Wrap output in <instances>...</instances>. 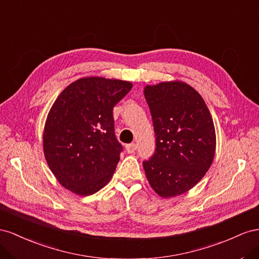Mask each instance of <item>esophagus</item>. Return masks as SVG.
I'll return each instance as SVG.
<instances>
[{"mask_svg":"<svg viewBox=\"0 0 259 259\" xmlns=\"http://www.w3.org/2000/svg\"><path fill=\"white\" fill-rule=\"evenodd\" d=\"M125 150H127V152H128L129 154L135 153V151L137 150V144H136V143H131V144L125 145Z\"/></svg>","mask_w":259,"mask_h":259,"instance_id":"esophagus-1","label":"esophagus"}]
</instances>
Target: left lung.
<instances>
[{
    "label": "left lung",
    "mask_w": 259,
    "mask_h": 259,
    "mask_svg": "<svg viewBox=\"0 0 259 259\" xmlns=\"http://www.w3.org/2000/svg\"><path fill=\"white\" fill-rule=\"evenodd\" d=\"M156 149L143 161L152 189L169 198L186 193L212 164L216 132L209 109L195 89L183 81H165L144 88Z\"/></svg>",
    "instance_id": "1"
}]
</instances>
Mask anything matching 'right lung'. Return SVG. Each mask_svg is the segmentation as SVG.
Returning <instances> with one entry per match:
<instances>
[{
  "label": "right lung",
  "instance_id": "1",
  "mask_svg": "<svg viewBox=\"0 0 259 259\" xmlns=\"http://www.w3.org/2000/svg\"><path fill=\"white\" fill-rule=\"evenodd\" d=\"M132 88L129 81L84 77L58 95L43 130V152L57 181L72 193H97L112 179L121 144L113 108Z\"/></svg>",
  "mask_w": 259,
  "mask_h": 259
}]
</instances>
